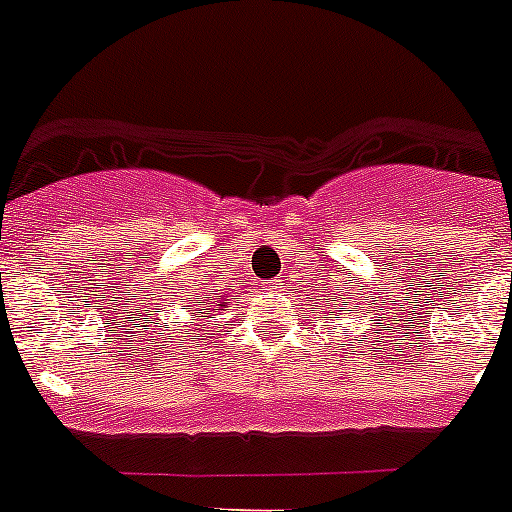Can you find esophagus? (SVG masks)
Here are the masks:
<instances>
[{
  "mask_svg": "<svg viewBox=\"0 0 512 512\" xmlns=\"http://www.w3.org/2000/svg\"><path fill=\"white\" fill-rule=\"evenodd\" d=\"M266 287H269L271 292H279V289H282V282H279V279H271V282H266Z\"/></svg>",
  "mask_w": 512,
  "mask_h": 512,
  "instance_id": "34e87169",
  "label": "esophagus"
}]
</instances>
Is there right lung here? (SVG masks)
<instances>
[{
	"instance_id": "add662e5",
	"label": "right lung",
	"mask_w": 512,
	"mask_h": 512,
	"mask_svg": "<svg viewBox=\"0 0 512 512\" xmlns=\"http://www.w3.org/2000/svg\"><path fill=\"white\" fill-rule=\"evenodd\" d=\"M220 300V297H215V302ZM194 302H200V297H197V300H192V297H189L187 300V305H182V310H187V312H192V310H202V305H194ZM205 302V312H200V315H197V318H210L212 315V307H215V302L212 300H202ZM223 305H228V302H223ZM220 305V307H223Z\"/></svg>"
}]
</instances>
